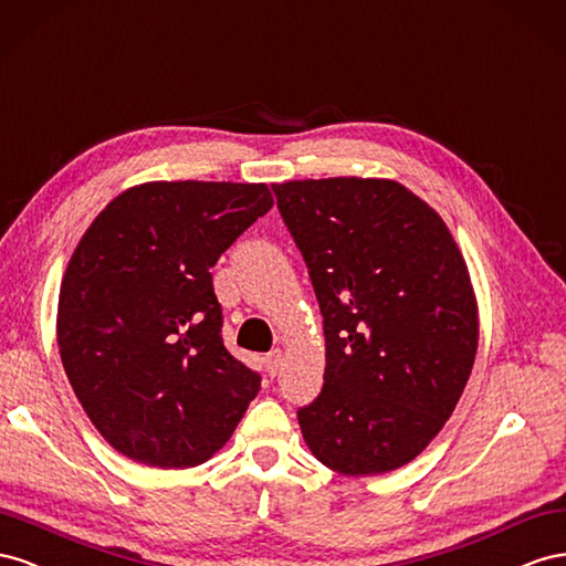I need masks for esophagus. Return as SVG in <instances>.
Returning <instances> with one entry per match:
<instances>
[{
	"mask_svg": "<svg viewBox=\"0 0 566 566\" xmlns=\"http://www.w3.org/2000/svg\"><path fill=\"white\" fill-rule=\"evenodd\" d=\"M280 365H282V350H280V348H274V350H270V353L265 355V367H268V373L274 377V375H277Z\"/></svg>",
	"mask_w": 566,
	"mask_h": 566,
	"instance_id": "obj_1",
	"label": "esophagus"
}]
</instances>
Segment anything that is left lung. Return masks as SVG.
<instances>
[{
    "label": "left lung",
    "mask_w": 566,
    "mask_h": 566,
    "mask_svg": "<svg viewBox=\"0 0 566 566\" xmlns=\"http://www.w3.org/2000/svg\"><path fill=\"white\" fill-rule=\"evenodd\" d=\"M325 317V384L298 424L346 476L412 462L472 375L479 308L443 218L396 180L272 185Z\"/></svg>",
    "instance_id": "left-lung-1"
}]
</instances>
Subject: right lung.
I'll list each match as a JSON object with an SVG mask.
<instances>
[{"label": "right lung", "instance_id": "add662e5", "mask_svg": "<svg viewBox=\"0 0 566 566\" xmlns=\"http://www.w3.org/2000/svg\"><path fill=\"white\" fill-rule=\"evenodd\" d=\"M272 203L263 182H144L77 241L59 292V353L80 406L120 455L197 467L261 391L222 344L211 268Z\"/></svg>", "mask_w": 566, "mask_h": 566}]
</instances>
